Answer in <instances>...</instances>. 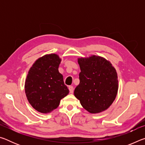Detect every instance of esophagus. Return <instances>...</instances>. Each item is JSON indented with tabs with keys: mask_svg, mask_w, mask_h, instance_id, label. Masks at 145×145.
<instances>
[{
	"mask_svg": "<svg viewBox=\"0 0 145 145\" xmlns=\"http://www.w3.org/2000/svg\"><path fill=\"white\" fill-rule=\"evenodd\" d=\"M68 89H69V90H70V93H73V86H69L68 87Z\"/></svg>",
	"mask_w": 145,
	"mask_h": 145,
	"instance_id": "obj_1",
	"label": "esophagus"
}]
</instances>
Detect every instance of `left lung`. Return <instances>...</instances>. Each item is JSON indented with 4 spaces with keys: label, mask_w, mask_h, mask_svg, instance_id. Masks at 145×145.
Returning a JSON list of instances; mask_svg holds the SVG:
<instances>
[{
    "label": "left lung",
    "mask_w": 145,
    "mask_h": 145,
    "mask_svg": "<svg viewBox=\"0 0 145 145\" xmlns=\"http://www.w3.org/2000/svg\"><path fill=\"white\" fill-rule=\"evenodd\" d=\"M80 72V83L74 95L91 114L107 109L116 99L118 90L116 70L109 61L92 55L77 59Z\"/></svg>",
    "instance_id": "left-lung-1"
}]
</instances>
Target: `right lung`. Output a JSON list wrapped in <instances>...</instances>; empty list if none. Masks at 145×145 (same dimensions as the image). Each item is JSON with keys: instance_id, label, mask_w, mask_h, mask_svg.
Returning <instances> with one entry per match:
<instances>
[{"instance_id": "1", "label": "right lung", "mask_w": 145, "mask_h": 145, "mask_svg": "<svg viewBox=\"0 0 145 145\" xmlns=\"http://www.w3.org/2000/svg\"><path fill=\"white\" fill-rule=\"evenodd\" d=\"M61 59L56 54L39 57L29 69L25 82V93L29 104L36 111L50 113L61 100L69 93L58 68Z\"/></svg>"}]
</instances>
